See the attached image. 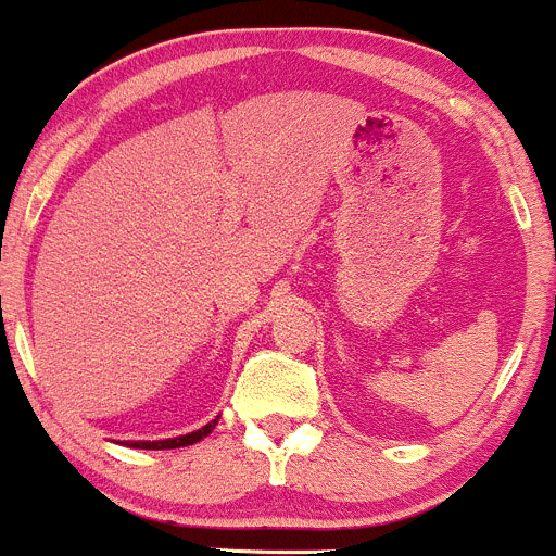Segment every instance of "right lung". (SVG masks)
<instances>
[{"mask_svg": "<svg viewBox=\"0 0 556 556\" xmlns=\"http://www.w3.org/2000/svg\"><path fill=\"white\" fill-rule=\"evenodd\" d=\"M218 419L207 421L205 427H200V430L189 432V435H180V438H167V441H126V446L131 448H153V452H162V448H180V446H191V443H200L202 438L211 435L213 430H216Z\"/></svg>", "mask_w": 556, "mask_h": 556, "instance_id": "obj_1", "label": "right lung"}]
</instances>
